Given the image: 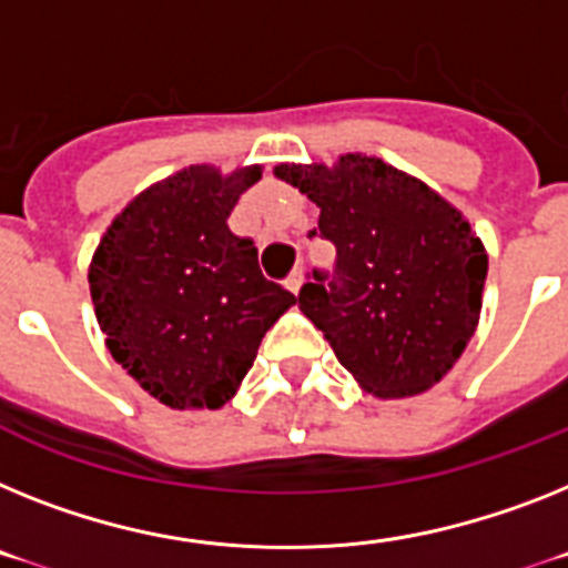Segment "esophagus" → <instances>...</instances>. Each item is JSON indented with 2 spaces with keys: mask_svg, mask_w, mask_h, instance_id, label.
Wrapping results in <instances>:
<instances>
[{
  "mask_svg": "<svg viewBox=\"0 0 568 568\" xmlns=\"http://www.w3.org/2000/svg\"><path fill=\"white\" fill-rule=\"evenodd\" d=\"M303 283H306V274H303V268H294L292 276L285 280V285L292 288L294 294H300V288H303Z\"/></svg>",
  "mask_w": 568,
  "mask_h": 568,
  "instance_id": "1",
  "label": "esophagus"
}]
</instances>
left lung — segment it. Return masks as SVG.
Listing matches in <instances>:
<instances>
[{"label":"left lung","instance_id":"left-lung-1","mask_svg":"<svg viewBox=\"0 0 568 568\" xmlns=\"http://www.w3.org/2000/svg\"><path fill=\"white\" fill-rule=\"evenodd\" d=\"M335 245V271H312L300 308L366 393L407 398L445 378L474 337L488 254L468 219L424 181L369 159L280 164Z\"/></svg>","mask_w":568,"mask_h":568}]
</instances>
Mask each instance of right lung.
Wrapping results in <instances>:
<instances>
[{"mask_svg":"<svg viewBox=\"0 0 568 568\" xmlns=\"http://www.w3.org/2000/svg\"><path fill=\"white\" fill-rule=\"evenodd\" d=\"M262 166L193 164L152 184L103 233L89 288L118 364L173 409H219L262 337L297 303L265 280L254 240L227 227Z\"/></svg>","mask_w":568,"mask_h":568,"instance_id":"add662e5","label":"right lung"}]
</instances>
